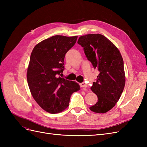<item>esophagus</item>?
<instances>
[{
	"mask_svg": "<svg viewBox=\"0 0 147 147\" xmlns=\"http://www.w3.org/2000/svg\"><path fill=\"white\" fill-rule=\"evenodd\" d=\"M80 86L82 88H86L88 86V84L86 83L83 82V83H80Z\"/></svg>",
	"mask_w": 147,
	"mask_h": 147,
	"instance_id": "esophagus-1",
	"label": "esophagus"
}]
</instances>
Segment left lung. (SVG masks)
Returning a JSON list of instances; mask_svg holds the SVG:
<instances>
[{
  "mask_svg": "<svg viewBox=\"0 0 147 147\" xmlns=\"http://www.w3.org/2000/svg\"><path fill=\"white\" fill-rule=\"evenodd\" d=\"M77 43L83 48L88 60L99 71L91 88L98 99L90 109L98 113L107 112L119 99L125 85L121 53L112 42L99 34L83 35Z\"/></svg>",
  "mask_w": 147,
  "mask_h": 147,
  "instance_id": "obj_1",
  "label": "left lung"
}]
</instances>
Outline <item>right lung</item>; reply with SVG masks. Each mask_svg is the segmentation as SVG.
Here are the masks:
<instances>
[{"mask_svg": "<svg viewBox=\"0 0 147 147\" xmlns=\"http://www.w3.org/2000/svg\"><path fill=\"white\" fill-rule=\"evenodd\" d=\"M77 36L55 35L35 46L27 71L29 90L37 103L46 112L57 113L69 104L79 84L58 77L64 69L65 55L77 42Z\"/></svg>", "mask_w": 147, "mask_h": 147, "instance_id": "obj_1", "label": "right lung"}]
</instances>
